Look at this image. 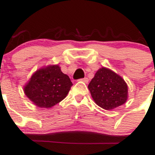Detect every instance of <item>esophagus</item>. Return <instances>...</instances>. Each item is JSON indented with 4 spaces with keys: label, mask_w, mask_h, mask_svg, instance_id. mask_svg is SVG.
I'll return each mask as SVG.
<instances>
[{
    "label": "esophagus",
    "mask_w": 155,
    "mask_h": 155,
    "mask_svg": "<svg viewBox=\"0 0 155 155\" xmlns=\"http://www.w3.org/2000/svg\"><path fill=\"white\" fill-rule=\"evenodd\" d=\"M79 81H81L84 82V83H87V82H88V78H84L80 79V80H79Z\"/></svg>",
    "instance_id": "obj_1"
}]
</instances>
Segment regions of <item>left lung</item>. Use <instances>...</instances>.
Listing matches in <instances>:
<instances>
[{"instance_id": "left-lung-1", "label": "left lung", "mask_w": 155, "mask_h": 155, "mask_svg": "<svg viewBox=\"0 0 155 155\" xmlns=\"http://www.w3.org/2000/svg\"><path fill=\"white\" fill-rule=\"evenodd\" d=\"M94 101L105 110L122 105L127 98V86L122 78L105 68L99 69L88 84Z\"/></svg>"}]
</instances>
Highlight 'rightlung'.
<instances>
[{
  "mask_svg": "<svg viewBox=\"0 0 155 155\" xmlns=\"http://www.w3.org/2000/svg\"><path fill=\"white\" fill-rule=\"evenodd\" d=\"M73 85L58 65L37 71L25 87L27 97L40 107H51L65 98Z\"/></svg>",
  "mask_w": 155,
  "mask_h": 155,
  "instance_id": "obj_1",
  "label": "right lung"
}]
</instances>
